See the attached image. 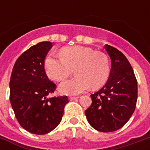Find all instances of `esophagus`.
Wrapping results in <instances>:
<instances>
[{"label":"esophagus","mask_w":150,"mask_h":150,"mask_svg":"<svg viewBox=\"0 0 150 150\" xmlns=\"http://www.w3.org/2000/svg\"><path fill=\"white\" fill-rule=\"evenodd\" d=\"M78 98V96H70V97H69V100H77Z\"/></svg>","instance_id":"1"}]
</instances>
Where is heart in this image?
Instances as JSON below:
<instances>
[{"instance_id":"b5f03b06","label":"heart","mask_w":150,"mask_h":150,"mask_svg":"<svg viewBox=\"0 0 150 150\" xmlns=\"http://www.w3.org/2000/svg\"><path fill=\"white\" fill-rule=\"evenodd\" d=\"M59 56L50 54L45 59V70L50 79L62 81L75 72L74 78L62 82L59 91L64 94H79L91 87L104 85L109 76V63L104 53L82 46H66Z\"/></svg>"}]
</instances>
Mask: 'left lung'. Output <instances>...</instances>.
<instances>
[{
	"mask_svg": "<svg viewBox=\"0 0 150 150\" xmlns=\"http://www.w3.org/2000/svg\"><path fill=\"white\" fill-rule=\"evenodd\" d=\"M104 49L111 59L109 78L100 91L91 95L92 103L85 115L95 129L109 132L122 128L132 116L137 100V81L122 53L109 45Z\"/></svg>",
	"mask_w": 150,
	"mask_h": 150,
	"instance_id": "obj_1",
	"label": "left lung"
}]
</instances>
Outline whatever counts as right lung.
<instances>
[{
  "label": "right lung",
  "mask_w": 150,
  "mask_h": 150,
  "mask_svg": "<svg viewBox=\"0 0 150 150\" xmlns=\"http://www.w3.org/2000/svg\"><path fill=\"white\" fill-rule=\"evenodd\" d=\"M52 46L50 42H42L25 50L15 62L9 82V99L18 123L38 135L46 134L59 125L69 102L67 96L47 97L56 89L44 67Z\"/></svg>",
  "instance_id": "obj_1"
}]
</instances>
